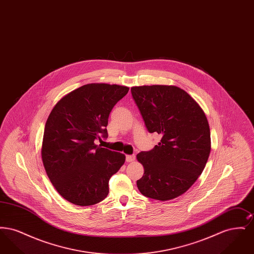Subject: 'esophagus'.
<instances>
[{
    "label": "esophagus",
    "mask_w": 254,
    "mask_h": 254,
    "mask_svg": "<svg viewBox=\"0 0 254 254\" xmlns=\"http://www.w3.org/2000/svg\"><path fill=\"white\" fill-rule=\"evenodd\" d=\"M126 160H127V162H128V163H130V162H133V161L135 160V155H127V157H126Z\"/></svg>",
    "instance_id": "34e87169"
}]
</instances>
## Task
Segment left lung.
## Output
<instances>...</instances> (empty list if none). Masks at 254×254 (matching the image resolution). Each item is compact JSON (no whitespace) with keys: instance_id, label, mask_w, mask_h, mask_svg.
Returning a JSON list of instances; mask_svg holds the SVG:
<instances>
[{"instance_id":"8db88e82","label":"left lung","mask_w":254,"mask_h":254,"mask_svg":"<svg viewBox=\"0 0 254 254\" xmlns=\"http://www.w3.org/2000/svg\"><path fill=\"white\" fill-rule=\"evenodd\" d=\"M131 94L147 130L162 136L151 150L137 154L144 167L138 190L159 201L181 196L201 175L209 156L210 130L205 112L175 85L133 86Z\"/></svg>"}]
</instances>
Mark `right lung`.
<instances>
[{"label": "right lung", "mask_w": 254, "mask_h": 254, "mask_svg": "<svg viewBox=\"0 0 254 254\" xmlns=\"http://www.w3.org/2000/svg\"><path fill=\"white\" fill-rule=\"evenodd\" d=\"M128 87L109 84L83 85L63 97L46 123L42 160L55 190L77 205H92L109 194L110 177L126 156L101 147L95 140L108 137L113 107Z\"/></svg>", "instance_id": "1"}]
</instances>
